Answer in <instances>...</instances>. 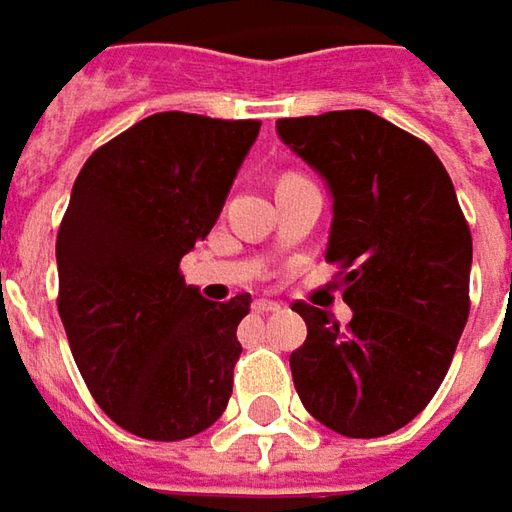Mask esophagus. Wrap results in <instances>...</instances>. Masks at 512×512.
Returning a JSON list of instances; mask_svg holds the SVG:
<instances>
[{
    "label": "esophagus",
    "mask_w": 512,
    "mask_h": 512,
    "mask_svg": "<svg viewBox=\"0 0 512 512\" xmlns=\"http://www.w3.org/2000/svg\"><path fill=\"white\" fill-rule=\"evenodd\" d=\"M279 302H273V299H256V302H253V310H256V313H273V310H279Z\"/></svg>",
    "instance_id": "obj_1"
}]
</instances>
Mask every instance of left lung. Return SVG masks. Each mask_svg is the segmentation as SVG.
Returning a JSON list of instances; mask_svg holds the SVG:
<instances>
[{"instance_id": "8db88e82", "label": "left lung", "mask_w": 512, "mask_h": 512, "mask_svg": "<svg viewBox=\"0 0 512 512\" xmlns=\"http://www.w3.org/2000/svg\"><path fill=\"white\" fill-rule=\"evenodd\" d=\"M282 142L333 193L325 259L339 265L344 327L307 302L290 353L305 410L350 439L399 430L436 396L470 313L473 236L427 142L370 110L279 119Z\"/></svg>"}]
</instances>
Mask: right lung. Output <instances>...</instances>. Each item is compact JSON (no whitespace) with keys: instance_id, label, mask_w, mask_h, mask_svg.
I'll list each match as a JSON object with an SVG mask.
<instances>
[{"instance_id":"right-lung-1","label":"right lung","mask_w":512,"mask_h":512,"mask_svg":"<svg viewBox=\"0 0 512 512\" xmlns=\"http://www.w3.org/2000/svg\"><path fill=\"white\" fill-rule=\"evenodd\" d=\"M262 122L153 113L90 153L56 233V307L90 396L179 442L225 413L250 293L207 302L179 262L216 225Z\"/></svg>"}]
</instances>
